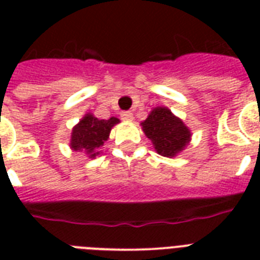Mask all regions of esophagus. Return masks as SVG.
<instances>
[{"mask_svg": "<svg viewBox=\"0 0 260 260\" xmlns=\"http://www.w3.org/2000/svg\"><path fill=\"white\" fill-rule=\"evenodd\" d=\"M121 118L122 120H125V121H132V120H134V113H132V112H122Z\"/></svg>", "mask_w": 260, "mask_h": 260, "instance_id": "esophagus-1", "label": "esophagus"}]
</instances>
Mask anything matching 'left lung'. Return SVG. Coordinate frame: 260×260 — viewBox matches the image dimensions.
Instances as JSON below:
<instances>
[{
  "label": "left lung",
  "mask_w": 260,
  "mask_h": 260,
  "mask_svg": "<svg viewBox=\"0 0 260 260\" xmlns=\"http://www.w3.org/2000/svg\"><path fill=\"white\" fill-rule=\"evenodd\" d=\"M140 125L155 151L166 158L177 156L191 140L189 126L166 106L154 108Z\"/></svg>",
  "instance_id": "8db88e82"
}]
</instances>
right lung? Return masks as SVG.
<instances>
[{"label":"right lung","mask_w":260,"mask_h":260,"mask_svg":"<svg viewBox=\"0 0 260 260\" xmlns=\"http://www.w3.org/2000/svg\"><path fill=\"white\" fill-rule=\"evenodd\" d=\"M118 122L117 117L100 120L93 113H86L71 131L70 148L94 159L101 154V147L109 139L112 128Z\"/></svg>","instance_id":"obj_1"}]
</instances>
